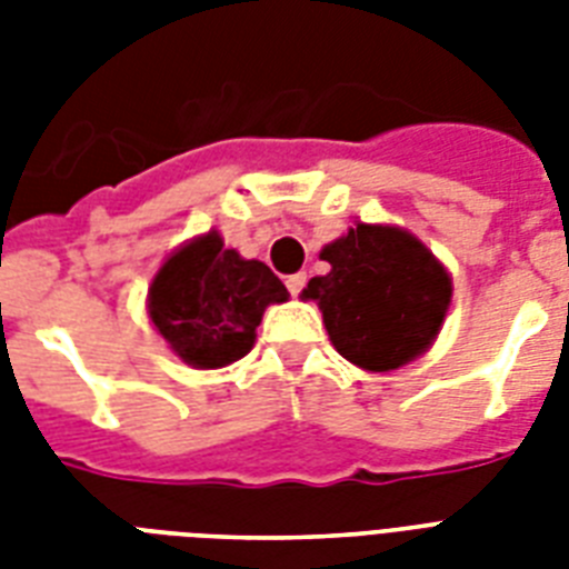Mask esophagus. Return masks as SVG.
<instances>
[{
    "label": "esophagus",
    "instance_id": "esophagus-1",
    "mask_svg": "<svg viewBox=\"0 0 569 569\" xmlns=\"http://www.w3.org/2000/svg\"><path fill=\"white\" fill-rule=\"evenodd\" d=\"M303 286H307V274H303V271L286 277V289H289V292H292V295H301Z\"/></svg>",
    "mask_w": 569,
    "mask_h": 569
}]
</instances>
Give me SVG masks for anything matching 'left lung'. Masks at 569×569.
<instances>
[{
    "instance_id": "1",
    "label": "left lung",
    "mask_w": 569,
    "mask_h": 569,
    "mask_svg": "<svg viewBox=\"0 0 569 569\" xmlns=\"http://www.w3.org/2000/svg\"><path fill=\"white\" fill-rule=\"evenodd\" d=\"M330 271L303 298L319 301L339 355L369 372L410 363L431 346L451 301V280L422 241L398 227L357 223L321 250Z\"/></svg>"
}]
</instances>
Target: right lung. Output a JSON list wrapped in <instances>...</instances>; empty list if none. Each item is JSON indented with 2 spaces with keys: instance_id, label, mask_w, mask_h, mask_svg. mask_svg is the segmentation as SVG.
<instances>
[{
  "instance_id": "add662e5",
  "label": "right lung",
  "mask_w": 569,
  "mask_h": 569,
  "mask_svg": "<svg viewBox=\"0 0 569 569\" xmlns=\"http://www.w3.org/2000/svg\"><path fill=\"white\" fill-rule=\"evenodd\" d=\"M286 298V286L266 262L241 259L209 232L159 268L150 319L186 363L218 369L248 355L266 307Z\"/></svg>"
}]
</instances>
